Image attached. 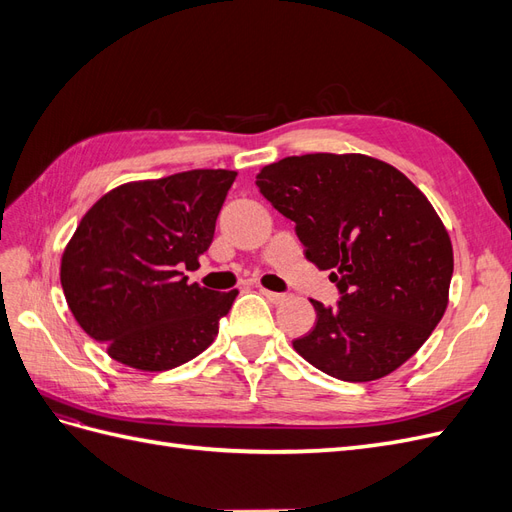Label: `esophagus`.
Masks as SVG:
<instances>
[{
	"label": "esophagus",
	"instance_id": "34e87169",
	"mask_svg": "<svg viewBox=\"0 0 512 512\" xmlns=\"http://www.w3.org/2000/svg\"><path fill=\"white\" fill-rule=\"evenodd\" d=\"M260 294H262V297H267V301H271L275 305L286 301V294L284 292H273V290H267V288H260Z\"/></svg>",
	"mask_w": 512,
	"mask_h": 512
}]
</instances>
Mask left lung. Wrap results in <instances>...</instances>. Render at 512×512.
<instances>
[{
  "instance_id": "8db88e82",
  "label": "left lung",
  "mask_w": 512,
  "mask_h": 512,
  "mask_svg": "<svg viewBox=\"0 0 512 512\" xmlns=\"http://www.w3.org/2000/svg\"><path fill=\"white\" fill-rule=\"evenodd\" d=\"M256 185L342 294L335 307L312 299L316 327L294 350L344 382L404 365L442 320L453 277L451 237L427 196L363 153L290 156L262 168Z\"/></svg>"
}]
</instances>
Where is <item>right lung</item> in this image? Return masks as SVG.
<instances>
[{"label": "right lung", "mask_w": 512, "mask_h": 512, "mask_svg": "<svg viewBox=\"0 0 512 512\" xmlns=\"http://www.w3.org/2000/svg\"><path fill=\"white\" fill-rule=\"evenodd\" d=\"M235 170L198 168L104 194L61 256V288L81 329L108 356L166 371L207 350L237 290L188 284L213 241Z\"/></svg>", "instance_id": "1"}]
</instances>
